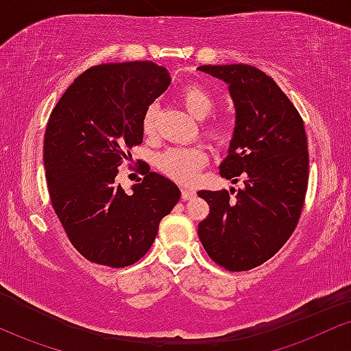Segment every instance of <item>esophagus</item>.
Here are the masks:
<instances>
[{
    "label": "esophagus",
    "instance_id": "34e87169",
    "mask_svg": "<svg viewBox=\"0 0 351 351\" xmlns=\"http://www.w3.org/2000/svg\"><path fill=\"white\" fill-rule=\"evenodd\" d=\"M192 197H195V191H193V189L184 187V189H182V199H184V200H191Z\"/></svg>",
    "mask_w": 351,
    "mask_h": 351
}]
</instances>
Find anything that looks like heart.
Here are the masks:
<instances>
[{"label": "heart", "mask_w": 351, "mask_h": 351, "mask_svg": "<svg viewBox=\"0 0 351 351\" xmlns=\"http://www.w3.org/2000/svg\"><path fill=\"white\" fill-rule=\"evenodd\" d=\"M180 100H182L185 110L197 119L207 118L215 106V101L208 90L197 84L185 86L180 93ZM156 118H158V105L152 103L143 114L141 126L144 134H154ZM207 134L213 139H221L225 136V126L221 123H215L207 128ZM156 164L164 174L172 177L177 182H191L205 164V154L197 147H171L159 156Z\"/></svg>", "instance_id": "obj_1"}]
</instances>
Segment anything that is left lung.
<instances>
[{
	"label": "left lung",
	"mask_w": 351,
	"mask_h": 351,
	"mask_svg": "<svg viewBox=\"0 0 351 351\" xmlns=\"http://www.w3.org/2000/svg\"><path fill=\"white\" fill-rule=\"evenodd\" d=\"M197 70L228 85L234 128L220 176L233 184L241 176L245 184L234 199L228 191L197 192L210 207L199 238L217 265L248 271L273 258L298 225L308 180L306 130L295 106L261 70L245 64Z\"/></svg>",
	"instance_id": "left-lung-1"
}]
</instances>
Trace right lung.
Masks as SVG:
<instances>
[{
	"mask_svg": "<svg viewBox=\"0 0 351 351\" xmlns=\"http://www.w3.org/2000/svg\"><path fill=\"white\" fill-rule=\"evenodd\" d=\"M169 85L167 69L154 62L101 64L75 78L49 118V195L70 243L88 261L125 267L141 259L180 199L171 179L149 169L133 193L117 182L128 151L143 143L144 111Z\"/></svg>",
	"mask_w": 351,
	"mask_h": 351,
	"instance_id": "right-lung-1",
	"label": "right lung"
}]
</instances>
